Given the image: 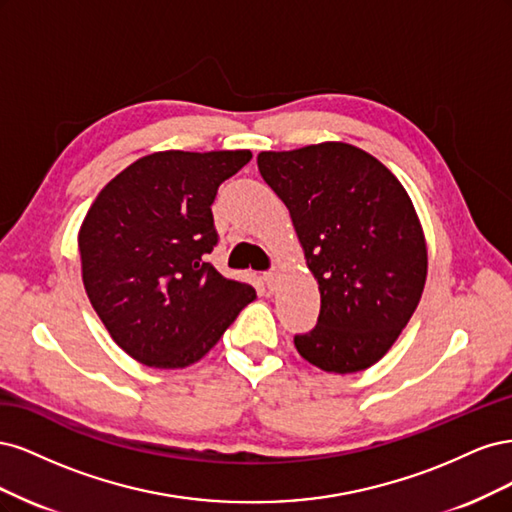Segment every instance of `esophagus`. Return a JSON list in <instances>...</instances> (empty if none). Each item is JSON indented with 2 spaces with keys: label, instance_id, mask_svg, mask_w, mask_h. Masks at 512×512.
<instances>
[{
  "label": "esophagus",
  "instance_id": "esophagus-1",
  "mask_svg": "<svg viewBox=\"0 0 512 512\" xmlns=\"http://www.w3.org/2000/svg\"><path fill=\"white\" fill-rule=\"evenodd\" d=\"M265 284H267L269 290H275V286H277V271H267L265 273Z\"/></svg>",
  "mask_w": 512,
  "mask_h": 512
}]
</instances>
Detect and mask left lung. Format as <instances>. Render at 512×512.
Listing matches in <instances>:
<instances>
[{
    "label": "left lung",
    "instance_id": "obj_1",
    "mask_svg": "<svg viewBox=\"0 0 512 512\" xmlns=\"http://www.w3.org/2000/svg\"><path fill=\"white\" fill-rule=\"evenodd\" d=\"M258 170L288 207L320 290L318 324L294 346L329 374L378 363L427 280V243L406 188L367 151L337 141L262 151Z\"/></svg>",
    "mask_w": 512,
    "mask_h": 512
}]
</instances>
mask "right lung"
Here are the masks:
<instances>
[{
  "instance_id": "right-lung-1",
  "label": "right lung",
  "mask_w": 512,
  "mask_h": 512,
  "mask_svg": "<svg viewBox=\"0 0 512 512\" xmlns=\"http://www.w3.org/2000/svg\"><path fill=\"white\" fill-rule=\"evenodd\" d=\"M252 151H156L108 181L79 230L85 292L113 342L156 369L188 367L220 342L256 290L211 262L220 183Z\"/></svg>"
}]
</instances>
